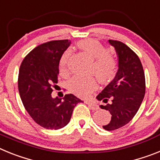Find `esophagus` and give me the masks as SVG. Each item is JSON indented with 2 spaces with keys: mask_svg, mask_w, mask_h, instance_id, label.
I'll list each match as a JSON object with an SVG mask.
<instances>
[{
  "mask_svg": "<svg viewBox=\"0 0 160 160\" xmlns=\"http://www.w3.org/2000/svg\"><path fill=\"white\" fill-rule=\"evenodd\" d=\"M85 103L88 105L90 109H92V110H97L99 109V106L97 105V104H96L94 101H86Z\"/></svg>",
  "mask_w": 160,
  "mask_h": 160,
  "instance_id": "34e87169",
  "label": "esophagus"
}]
</instances>
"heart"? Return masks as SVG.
<instances>
[{
  "label": "heart",
  "mask_w": 160,
  "mask_h": 160,
  "mask_svg": "<svg viewBox=\"0 0 160 160\" xmlns=\"http://www.w3.org/2000/svg\"><path fill=\"white\" fill-rule=\"evenodd\" d=\"M77 47L94 59L92 72L102 83L109 82L115 77L118 68V60L113 54L110 53L105 45L95 39H84L77 42ZM72 52L67 50L59 59V72L63 76L68 75V63ZM69 88L76 95L88 97L97 88V82L94 77L88 79L74 77L69 82Z\"/></svg>",
  "instance_id": "obj_1"
}]
</instances>
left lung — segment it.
<instances>
[{"instance_id":"8db88e82","label":"left lung","mask_w":160,"mask_h":160,"mask_svg":"<svg viewBox=\"0 0 160 160\" xmlns=\"http://www.w3.org/2000/svg\"><path fill=\"white\" fill-rule=\"evenodd\" d=\"M118 55V71L111 81L98 94L97 98L105 105L101 109L109 110L111 121L103 126L106 130H114L130 122L137 113L146 91L143 68L140 59L128 46L118 40H109Z\"/></svg>"}]
</instances>
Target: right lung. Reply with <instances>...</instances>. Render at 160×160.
I'll return each mask as SVG.
<instances>
[{
    "mask_svg": "<svg viewBox=\"0 0 160 160\" xmlns=\"http://www.w3.org/2000/svg\"><path fill=\"white\" fill-rule=\"evenodd\" d=\"M70 43L64 39L40 44L21 63L18 80L21 99L33 120L45 129L67 126L76 104L82 101L73 94H66L63 100L51 97L58 83L59 59Z\"/></svg>",
    "mask_w": 160,
    "mask_h": 160,
    "instance_id": "right-lung-1",
    "label": "right lung"
}]
</instances>
